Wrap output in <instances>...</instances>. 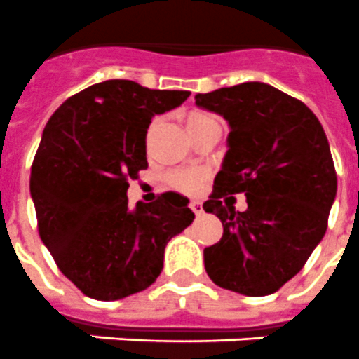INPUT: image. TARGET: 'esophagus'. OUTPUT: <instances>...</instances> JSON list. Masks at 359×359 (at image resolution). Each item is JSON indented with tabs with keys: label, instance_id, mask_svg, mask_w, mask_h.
<instances>
[{
	"label": "esophagus",
	"instance_id": "34e87169",
	"mask_svg": "<svg viewBox=\"0 0 359 359\" xmlns=\"http://www.w3.org/2000/svg\"><path fill=\"white\" fill-rule=\"evenodd\" d=\"M189 208H191V212H194L197 217H201L204 213L203 203H198V201H191V203H189Z\"/></svg>",
	"mask_w": 359,
	"mask_h": 359
}]
</instances>
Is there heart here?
I'll return each instance as SVG.
<instances>
[{
  "label": "heart",
  "instance_id": "1",
  "mask_svg": "<svg viewBox=\"0 0 359 359\" xmlns=\"http://www.w3.org/2000/svg\"><path fill=\"white\" fill-rule=\"evenodd\" d=\"M182 122H184L186 131H188L191 138H195L198 133H203L208 128H212V126L217 123L210 114L203 113V111H188L182 116ZM165 180H168V184L171 188L179 189V191L195 194L201 188V184H203L204 173L198 170H177L168 173Z\"/></svg>",
  "mask_w": 359,
  "mask_h": 359
}]
</instances>
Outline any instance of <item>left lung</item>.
I'll use <instances>...</instances> for the list:
<instances>
[{
    "instance_id": "left-lung-1",
    "label": "left lung",
    "mask_w": 359,
    "mask_h": 359,
    "mask_svg": "<svg viewBox=\"0 0 359 359\" xmlns=\"http://www.w3.org/2000/svg\"><path fill=\"white\" fill-rule=\"evenodd\" d=\"M195 104L230 123L228 153L203 208L222 222L204 248L215 285L268 296L305 266L327 231L338 177L327 135L305 104L276 87L246 82L195 95ZM245 193L249 208L236 212Z\"/></svg>"
}]
</instances>
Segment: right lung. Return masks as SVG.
Instances as JSON below:
<instances>
[{"label":"right lung","mask_w":359,"mask_h":359,"mask_svg":"<svg viewBox=\"0 0 359 359\" xmlns=\"http://www.w3.org/2000/svg\"><path fill=\"white\" fill-rule=\"evenodd\" d=\"M188 96L107 80L67 98L45 126L31 168L38 231L87 297L114 301L151 287L165 245L194 222L188 201L173 191L128 206L129 180L147 168L151 118Z\"/></svg>","instance_id":"right-lung-1"}]
</instances>
